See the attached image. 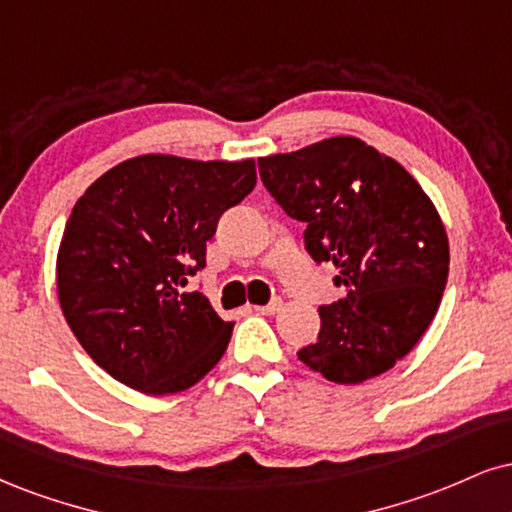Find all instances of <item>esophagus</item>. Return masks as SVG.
<instances>
[{
    "mask_svg": "<svg viewBox=\"0 0 512 512\" xmlns=\"http://www.w3.org/2000/svg\"><path fill=\"white\" fill-rule=\"evenodd\" d=\"M281 307H283L281 298H276V300H272V303H267V305H257L255 310L260 312V315H276V312H279Z\"/></svg>",
    "mask_w": 512,
    "mask_h": 512,
    "instance_id": "34e87169",
    "label": "esophagus"
}]
</instances>
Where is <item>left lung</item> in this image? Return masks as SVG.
Segmentation results:
<instances>
[{"instance_id":"obj_1","label":"left lung","mask_w":512,"mask_h":512,"mask_svg":"<svg viewBox=\"0 0 512 512\" xmlns=\"http://www.w3.org/2000/svg\"><path fill=\"white\" fill-rule=\"evenodd\" d=\"M264 188L305 224L315 262L348 295L319 307L322 329L300 362L336 384L389 372L420 341L448 279V236L434 202L396 159L353 135L260 157Z\"/></svg>"}]
</instances>
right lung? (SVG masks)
Here are the masks:
<instances>
[{"instance_id": "obj_1", "label": "right lung", "mask_w": 512, "mask_h": 512, "mask_svg": "<svg viewBox=\"0 0 512 512\" xmlns=\"http://www.w3.org/2000/svg\"><path fill=\"white\" fill-rule=\"evenodd\" d=\"M255 183V159L140 155L76 202L57 255L59 305L85 353L116 381L166 396L221 360L233 322L186 286L205 269L221 214Z\"/></svg>"}]
</instances>
